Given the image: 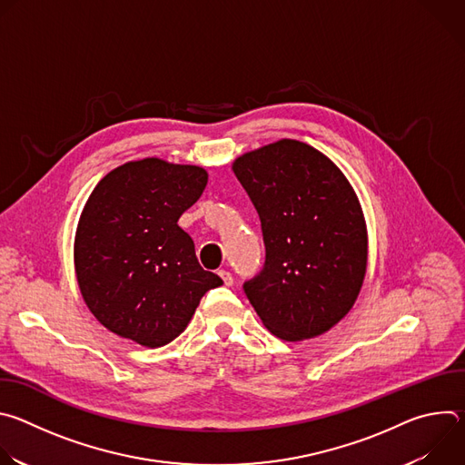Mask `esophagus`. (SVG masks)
<instances>
[{
  "mask_svg": "<svg viewBox=\"0 0 465 465\" xmlns=\"http://www.w3.org/2000/svg\"><path fill=\"white\" fill-rule=\"evenodd\" d=\"M219 276L223 278L224 285H232L233 283V278H232V274L228 271H219Z\"/></svg>",
  "mask_w": 465,
  "mask_h": 465,
  "instance_id": "esophagus-1",
  "label": "esophagus"
}]
</instances>
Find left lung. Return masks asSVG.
<instances>
[{
	"label": "left lung",
	"mask_w": 465,
	"mask_h": 465,
	"mask_svg": "<svg viewBox=\"0 0 465 465\" xmlns=\"http://www.w3.org/2000/svg\"><path fill=\"white\" fill-rule=\"evenodd\" d=\"M261 219L264 267L242 285L262 325L287 342L323 335L353 307L368 264V232L344 173L298 140L232 165Z\"/></svg>",
	"instance_id": "8db88e82"
}]
</instances>
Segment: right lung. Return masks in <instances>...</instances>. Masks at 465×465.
Returning a JSON list of instances; mask_svg holds the SVG:
<instances>
[{"label": "right lung", "instance_id": "add662e5", "mask_svg": "<svg viewBox=\"0 0 465 465\" xmlns=\"http://www.w3.org/2000/svg\"><path fill=\"white\" fill-rule=\"evenodd\" d=\"M206 169L160 158L126 162L92 191L79 219L74 259L92 314L145 348L174 341L201 298L223 280L204 271L180 215L201 198Z\"/></svg>", "mask_w": 465, "mask_h": 465}]
</instances>
